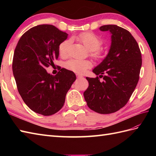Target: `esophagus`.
I'll list each match as a JSON object with an SVG mask.
<instances>
[{"instance_id": "obj_1", "label": "esophagus", "mask_w": 156, "mask_h": 156, "mask_svg": "<svg viewBox=\"0 0 156 156\" xmlns=\"http://www.w3.org/2000/svg\"><path fill=\"white\" fill-rule=\"evenodd\" d=\"M76 76H77V78H81V77H83V76L81 75V74H76Z\"/></svg>"}]
</instances>
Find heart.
<instances>
[{
	"label": "heart",
	"instance_id": "obj_1",
	"mask_svg": "<svg viewBox=\"0 0 156 156\" xmlns=\"http://www.w3.org/2000/svg\"><path fill=\"white\" fill-rule=\"evenodd\" d=\"M76 39L83 44L89 51H92V56L96 59L100 60L105 57L106 53L100 48L103 44L102 39L93 32L82 33L76 37ZM70 41L65 40L59 45V55L66 57L68 55ZM91 66L90 62L87 60H79L72 59L65 64V67L69 70L76 73H83Z\"/></svg>",
	"mask_w": 156,
	"mask_h": 156
}]
</instances>
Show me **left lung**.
I'll use <instances>...</instances> for the list:
<instances>
[{
    "label": "left lung",
    "mask_w": 156,
    "mask_h": 156,
    "mask_svg": "<svg viewBox=\"0 0 156 156\" xmlns=\"http://www.w3.org/2000/svg\"><path fill=\"white\" fill-rule=\"evenodd\" d=\"M109 31L111 45L106 58L93 69L96 78L87 77L89 86L84 92L88 107L100 114H110L127 103L140 78L142 64L140 49L130 32L115 25H103ZM104 77L101 82L99 77Z\"/></svg>",
    "instance_id": "1"
}]
</instances>
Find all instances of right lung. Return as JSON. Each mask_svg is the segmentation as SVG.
I'll list each match as a JSON object with an SVG mask.
<instances>
[{
	"label": "right lung",
	"mask_w": 156,
	"mask_h": 156,
	"mask_svg": "<svg viewBox=\"0 0 156 156\" xmlns=\"http://www.w3.org/2000/svg\"><path fill=\"white\" fill-rule=\"evenodd\" d=\"M68 34L51 25H39L29 29L16 45L12 72L18 91L33 111L52 115L62 108L66 95L76 80L74 72L61 68L55 76L46 68L59 56V45Z\"/></svg>",
	"instance_id": "obj_1"
}]
</instances>
